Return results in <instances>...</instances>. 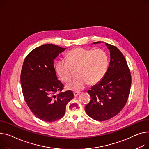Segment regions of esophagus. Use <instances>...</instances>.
I'll list each match as a JSON object with an SVG mask.
<instances>
[{"label": "esophagus", "mask_w": 149, "mask_h": 149, "mask_svg": "<svg viewBox=\"0 0 149 149\" xmlns=\"http://www.w3.org/2000/svg\"><path fill=\"white\" fill-rule=\"evenodd\" d=\"M80 92H77V91H75V92H74V96H77L78 95H80Z\"/></svg>", "instance_id": "34e87169"}]
</instances>
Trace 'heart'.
<instances>
[{
    "instance_id": "heart-1",
    "label": "heart",
    "mask_w": 149,
    "mask_h": 149,
    "mask_svg": "<svg viewBox=\"0 0 149 149\" xmlns=\"http://www.w3.org/2000/svg\"><path fill=\"white\" fill-rule=\"evenodd\" d=\"M109 65V58L101 49H91L78 48L69 52L65 59H61L55 65V70L61 80L67 82L75 69V77L66 85L69 90L79 91L88 84H95L105 75Z\"/></svg>"
}]
</instances>
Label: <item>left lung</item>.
<instances>
[{"instance_id": "left-lung-1", "label": "left lung", "mask_w": 149, "mask_h": 149, "mask_svg": "<svg viewBox=\"0 0 149 149\" xmlns=\"http://www.w3.org/2000/svg\"><path fill=\"white\" fill-rule=\"evenodd\" d=\"M103 43L96 42L93 44ZM110 52L107 72L100 82L87 91L91 101L85 107L87 114L93 119L104 121L119 113L130 95L131 75L126 59L117 47L105 43Z\"/></svg>"}]
</instances>
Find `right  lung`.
<instances>
[{"mask_svg": "<svg viewBox=\"0 0 149 149\" xmlns=\"http://www.w3.org/2000/svg\"><path fill=\"white\" fill-rule=\"evenodd\" d=\"M65 49L44 44L30 52L23 62L20 81L24 100L33 114L44 122L61 118L67 104L74 98L71 91L56 95L64 86L57 79L54 60Z\"/></svg>", "mask_w": 149, "mask_h": 149, "instance_id": "add662e5", "label": "right lung"}]
</instances>
